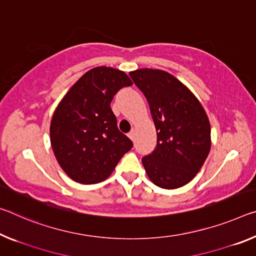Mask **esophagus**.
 <instances>
[{
  "mask_svg": "<svg viewBox=\"0 0 256 256\" xmlns=\"http://www.w3.org/2000/svg\"><path fill=\"white\" fill-rule=\"evenodd\" d=\"M128 138H130V139H131L132 141H134V138H136V132L134 131H131V132H130L128 133Z\"/></svg>",
  "mask_w": 256,
  "mask_h": 256,
  "instance_id": "obj_1",
  "label": "esophagus"
}]
</instances>
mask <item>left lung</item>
<instances>
[{
    "mask_svg": "<svg viewBox=\"0 0 256 256\" xmlns=\"http://www.w3.org/2000/svg\"><path fill=\"white\" fill-rule=\"evenodd\" d=\"M147 99L157 132V146L142 158L148 178L163 189L189 184L210 149V125L194 93L168 72L142 68L130 72Z\"/></svg>",
    "mask_w": 256,
    "mask_h": 256,
    "instance_id": "left-lung-1",
    "label": "left lung"
}]
</instances>
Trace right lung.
Masks as SVG:
<instances>
[{"label": "right lung", "instance_id": "right-lung-1", "mask_svg": "<svg viewBox=\"0 0 256 256\" xmlns=\"http://www.w3.org/2000/svg\"><path fill=\"white\" fill-rule=\"evenodd\" d=\"M132 85L124 72L100 66L77 80L56 108L50 125L54 156L72 180L83 184L104 181L132 148L117 128L110 102L118 90Z\"/></svg>", "mask_w": 256, "mask_h": 256}]
</instances>
